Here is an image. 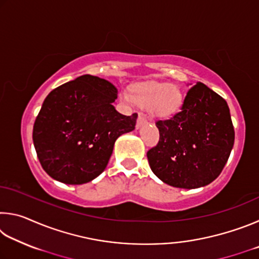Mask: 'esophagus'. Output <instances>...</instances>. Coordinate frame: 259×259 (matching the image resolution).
Returning a JSON list of instances; mask_svg holds the SVG:
<instances>
[{"mask_svg": "<svg viewBox=\"0 0 259 259\" xmlns=\"http://www.w3.org/2000/svg\"><path fill=\"white\" fill-rule=\"evenodd\" d=\"M146 122L147 121H146L145 117H144V114L143 113H139L138 114V119H137V123H136V128L139 129L140 126H142L143 124H145Z\"/></svg>", "mask_w": 259, "mask_h": 259, "instance_id": "1", "label": "esophagus"}]
</instances>
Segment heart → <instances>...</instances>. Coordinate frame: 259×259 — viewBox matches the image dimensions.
<instances>
[{"mask_svg":"<svg viewBox=\"0 0 259 259\" xmlns=\"http://www.w3.org/2000/svg\"><path fill=\"white\" fill-rule=\"evenodd\" d=\"M131 98L142 107L151 108L154 115L161 117L176 113L183 100L181 90L165 83H144L135 88ZM124 100L129 102L130 98L124 96Z\"/></svg>","mask_w":259,"mask_h":259,"instance_id":"heart-1","label":"heart"}]
</instances>
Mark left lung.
I'll use <instances>...</instances> for the list:
<instances>
[{
  "mask_svg": "<svg viewBox=\"0 0 259 259\" xmlns=\"http://www.w3.org/2000/svg\"><path fill=\"white\" fill-rule=\"evenodd\" d=\"M160 140L147 152L157 178L178 188L208 185L222 172L234 145L226 100L201 82L192 87L182 111L157 121Z\"/></svg>",
  "mask_w": 259,
  "mask_h": 259,
  "instance_id": "left-lung-1",
  "label": "left lung"
}]
</instances>
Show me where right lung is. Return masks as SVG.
I'll return each instance as SVG.
<instances>
[{
    "mask_svg": "<svg viewBox=\"0 0 259 259\" xmlns=\"http://www.w3.org/2000/svg\"><path fill=\"white\" fill-rule=\"evenodd\" d=\"M117 93L113 83L87 74L47 96L35 120L33 143L51 178L80 185L106 169L116 139L133 131L138 117L116 111Z\"/></svg>",
    "mask_w": 259,
    "mask_h": 259,
    "instance_id": "add662e5",
    "label": "right lung"
}]
</instances>
